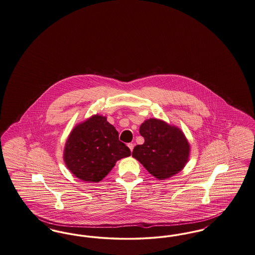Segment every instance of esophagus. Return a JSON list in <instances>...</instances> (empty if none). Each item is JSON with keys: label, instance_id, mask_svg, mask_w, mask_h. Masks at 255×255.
<instances>
[{"label": "esophagus", "instance_id": "34e87169", "mask_svg": "<svg viewBox=\"0 0 255 255\" xmlns=\"http://www.w3.org/2000/svg\"><path fill=\"white\" fill-rule=\"evenodd\" d=\"M128 146L129 147V149H130V151H132L133 147H134V144L132 143H129V144H128Z\"/></svg>", "mask_w": 255, "mask_h": 255}]
</instances>
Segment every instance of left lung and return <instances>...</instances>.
I'll return each mask as SVG.
<instances>
[{
	"label": "left lung",
	"mask_w": 255,
	"mask_h": 255,
	"mask_svg": "<svg viewBox=\"0 0 255 255\" xmlns=\"http://www.w3.org/2000/svg\"><path fill=\"white\" fill-rule=\"evenodd\" d=\"M140 134L144 143L133 148L132 156L157 179L176 174L188 162L189 144L177 128L149 119L141 125Z\"/></svg>",
	"instance_id": "obj_1"
}]
</instances>
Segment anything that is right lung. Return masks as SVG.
<instances>
[{
  "mask_svg": "<svg viewBox=\"0 0 255 255\" xmlns=\"http://www.w3.org/2000/svg\"><path fill=\"white\" fill-rule=\"evenodd\" d=\"M130 149L119 141V133L106 117L95 115L71 131L64 159L68 169L86 182H100Z\"/></svg>",
  "mask_w": 255,
  "mask_h": 255,
  "instance_id": "add662e5",
  "label": "right lung"
}]
</instances>
